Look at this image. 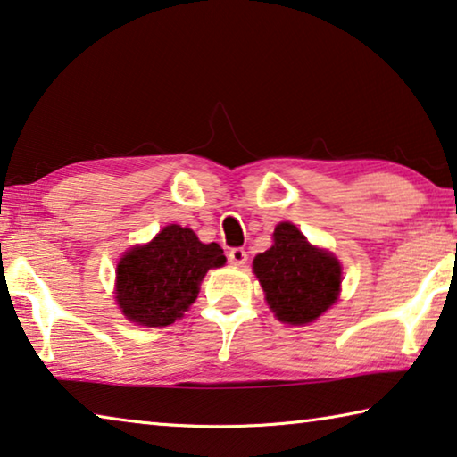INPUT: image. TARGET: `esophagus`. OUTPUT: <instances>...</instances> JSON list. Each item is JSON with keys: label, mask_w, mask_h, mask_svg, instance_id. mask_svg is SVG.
Wrapping results in <instances>:
<instances>
[{"label": "esophagus", "mask_w": 457, "mask_h": 457, "mask_svg": "<svg viewBox=\"0 0 457 457\" xmlns=\"http://www.w3.org/2000/svg\"><path fill=\"white\" fill-rule=\"evenodd\" d=\"M246 259H249V255H246V251L241 249V246H235V249L228 251V261L237 267H243L246 263Z\"/></svg>", "instance_id": "1"}]
</instances>
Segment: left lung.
Returning a JSON list of instances; mask_svg holds the SVG:
<instances>
[{
    "label": "left lung",
    "mask_w": 457,
    "mask_h": 457,
    "mask_svg": "<svg viewBox=\"0 0 457 457\" xmlns=\"http://www.w3.org/2000/svg\"><path fill=\"white\" fill-rule=\"evenodd\" d=\"M269 308L283 324H310L332 308L342 283L340 261L308 243L295 224L279 222L271 249L253 261Z\"/></svg>",
    "instance_id": "8db88e82"
}]
</instances>
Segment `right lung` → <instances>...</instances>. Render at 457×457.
<instances>
[{
  "instance_id": "add662e5",
  "label": "right lung",
  "mask_w": 457,
  "mask_h": 457,
  "mask_svg": "<svg viewBox=\"0 0 457 457\" xmlns=\"http://www.w3.org/2000/svg\"><path fill=\"white\" fill-rule=\"evenodd\" d=\"M227 257L219 243L204 245L179 224L163 227L152 241L133 246L117 265L115 294L123 316L139 326L174 324L198 297L208 269Z\"/></svg>"
}]
</instances>
